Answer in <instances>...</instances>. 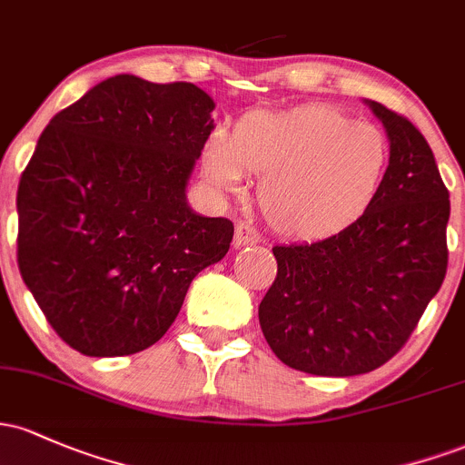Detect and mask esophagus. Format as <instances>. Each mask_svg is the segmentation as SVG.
<instances>
[{
  "mask_svg": "<svg viewBox=\"0 0 465 465\" xmlns=\"http://www.w3.org/2000/svg\"><path fill=\"white\" fill-rule=\"evenodd\" d=\"M260 242V233L256 232V227H252L249 223H241L236 227V236H233V244L236 247H247V244H256Z\"/></svg>",
  "mask_w": 465,
  "mask_h": 465,
  "instance_id": "obj_1",
  "label": "esophagus"
}]
</instances>
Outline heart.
I'll use <instances>...</instances> for the list:
<instances>
[{
    "instance_id": "b5f03b06",
    "label": "heart",
    "mask_w": 465,
    "mask_h": 465,
    "mask_svg": "<svg viewBox=\"0 0 465 465\" xmlns=\"http://www.w3.org/2000/svg\"><path fill=\"white\" fill-rule=\"evenodd\" d=\"M389 143L344 112L304 105L287 112L252 110L233 125L209 132L201 170L209 185L244 192L249 172L262 174L258 201L278 233L300 241L333 236L353 224L380 192Z\"/></svg>"
}]
</instances>
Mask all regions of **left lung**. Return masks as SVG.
I'll list each match as a JSON object with an SVG mask.
<instances>
[{"instance_id":"8db88e82","label":"left lung","mask_w":465,"mask_h":465,"mask_svg":"<svg viewBox=\"0 0 465 465\" xmlns=\"http://www.w3.org/2000/svg\"><path fill=\"white\" fill-rule=\"evenodd\" d=\"M366 104L391 141L375 201L335 236L273 247L278 273L258 307L278 360L311 375L386 364L446 278L450 201L430 145L406 116Z\"/></svg>"}]
</instances>
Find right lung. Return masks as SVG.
Returning <instances> with one entry per match:
<instances>
[{"instance_id":"right-lung-1","label":"right lung","mask_w":465,"mask_h":465,"mask_svg":"<svg viewBox=\"0 0 465 465\" xmlns=\"http://www.w3.org/2000/svg\"><path fill=\"white\" fill-rule=\"evenodd\" d=\"M198 85L116 74L50 119L17 190V264L57 335L90 357L167 333L233 223L187 205L213 130Z\"/></svg>"}]
</instances>
